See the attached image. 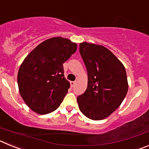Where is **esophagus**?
Instances as JSON below:
<instances>
[{"label": "esophagus", "instance_id": "1", "mask_svg": "<svg viewBox=\"0 0 149 149\" xmlns=\"http://www.w3.org/2000/svg\"><path fill=\"white\" fill-rule=\"evenodd\" d=\"M70 84H71V86H72V87H74V86H75L76 81H71Z\"/></svg>", "mask_w": 149, "mask_h": 149}]
</instances>
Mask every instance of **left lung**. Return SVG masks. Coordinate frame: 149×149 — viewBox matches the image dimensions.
I'll use <instances>...</instances> for the list:
<instances>
[{
	"label": "left lung",
	"instance_id": "left-lung-1",
	"mask_svg": "<svg viewBox=\"0 0 149 149\" xmlns=\"http://www.w3.org/2000/svg\"><path fill=\"white\" fill-rule=\"evenodd\" d=\"M80 54L88 74L84 94L77 97L80 110L93 120L108 117L122 104L128 89L125 66L110 50L84 42Z\"/></svg>",
	"mask_w": 149,
	"mask_h": 149
}]
</instances>
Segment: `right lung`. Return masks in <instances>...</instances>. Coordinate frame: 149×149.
I'll return each instance as SVG.
<instances>
[{
  "mask_svg": "<svg viewBox=\"0 0 149 149\" xmlns=\"http://www.w3.org/2000/svg\"><path fill=\"white\" fill-rule=\"evenodd\" d=\"M77 50L69 39L54 37L36 46L24 60L18 72V85L26 104L36 113L58 108L70 84L64 77L63 63Z\"/></svg>",
  "mask_w": 149,
  "mask_h": 149,
  "instance_id": "1",
  "label": "right lung"
}]
</instances>
